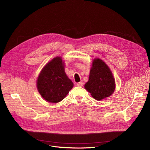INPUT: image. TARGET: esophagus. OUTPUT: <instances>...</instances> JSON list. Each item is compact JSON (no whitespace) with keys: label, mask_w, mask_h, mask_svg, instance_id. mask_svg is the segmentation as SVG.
Masks as SVG:
<instances>
[{"label":"esophagus","mask_w":150,"mask_h":150,"mask_svg":"<svg viewBox=\"0 0 150 150\" xmlns=\"http://www.w3.org/2000/svg\"><path fill=\"white\" fill-rule=\"evenodd\" d=\"M83 81H81L80 82H78V83H76V85L78 86H83Z\"/></svg>","instance_id":"obj_1"}]
</instances>
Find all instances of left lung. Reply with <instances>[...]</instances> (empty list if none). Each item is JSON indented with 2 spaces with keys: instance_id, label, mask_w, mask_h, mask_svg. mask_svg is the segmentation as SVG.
Segmentation results:
<instances>
[{
  "instance_id": "left-lung-1",
  "label": "left lung",
  "mask_w": 150,
  "mask_h": 150,
  "mask_svg": "<svg viewBox=\"0 0 150 150\" xmlns=\"http://www.w3.org/2000/svg\"><path fill=\"white\" fill-rule=\"evenodd\" d=\"M84 88L97 100L105 99L114 93L115 78L111 69L102 59H93L89 80L84 84Z\"/></svg>"
}]
</instances>
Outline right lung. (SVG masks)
<instances>
[{
    "label": "right lung",
    "mask_w": 150,
    "mask_h": 150,
    "mask_svg": "<svg viewBox=\"0 0 150 150\" xmlns=\"http://www.w3.org/2000/svg\"><path fill=\"white\" fill-rule=\"evenodd\" d=\"M65 63L62 57H57L44 66L39 73L37 89L47 101L57 103L64 99L74 87L64 71Z\"/></svg>",
    "instance_id": "right-lung-1"
}]
</instances>
